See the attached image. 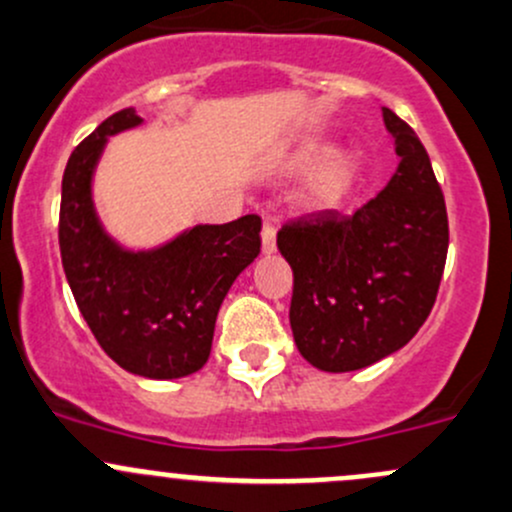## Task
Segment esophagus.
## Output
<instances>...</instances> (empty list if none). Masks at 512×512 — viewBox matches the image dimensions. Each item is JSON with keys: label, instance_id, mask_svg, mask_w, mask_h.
Listing matches in <instances>:
<instances>
[{"label": "esophagus", "instance_id": "esophagus-1", "mask_svg": "<svg viewBox=\"0 0 512 512\" xmlns=\"http://www.w3.org/2000/svg\"><path fill=\"white\" fill-rule=\"evenodd\" d=\"M274 250H277V228L270 218H265V223H262V252L272 255Z\"/></svg>", "mask_w": 512, "mask_h": 512}]
</instances>
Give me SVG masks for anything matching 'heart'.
<instances>
[{
  "label": "heart",
  "instance_id": "1",
  "mask_svg": "<svg viewBox=\"0 0 512 512\" xmlns=\"http://www.w3.org/2000/svg\"><path fill=\"white\" fill-rule=\"evenodd\" d=\"M328 154H331V144L324 142V139H306L287 159V169L306 171L323 161ZM355 174H358V161H355V157L346 152L333 154L309 176V181L301 188V201L311 208L336 206L351 191Z\"/></svg>",
  "mask_w": 512,
  "mask_h": 512
}]
</instances>
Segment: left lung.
Masks as SVG:
<instances>
[{
    "mask_svg": "<svg viewBox=\"0 0 512 512\" xmlns=\"http://www.w3.org/2000/svg\"><path fill=\"white\" fill-rule=\"evenodd\" d=\"M400 166L353 215L289 220L277 247L292 265L294 343L314 368L348 373L400 351L437 301L449 220L432 161L414 129L383 107Z\"/></svg>",
    "mask_w": 512,
    "mask_h": 512,
    "instance_id": "1",
    "label": "left lung"
}]
</instances>
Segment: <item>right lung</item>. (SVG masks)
Returning a JSON list of instances; mask_svg holds the SVG:
<instances>
[{"label":"right lung","instance_id":"obj_1","mask_svg":"<svg viewBox=\"0 0 512 512\" xmlns=\"http://www.w3.org/2000/svg\"><path fill=\"white\" fill-rule=\"evenodd\" d=\"M142 125L115 112L73 149L63 171L58 245L71 292L100 348L154 380L196 373L211 355L215 316L235 277L260 255V215L196 225L149 252L122 250L93 206V171L107 137Z\"/></svg>","mask_w":512,"mask_h":512}]
</instances>
